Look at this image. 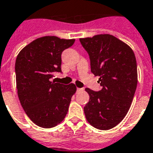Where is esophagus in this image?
Returning a JSON list of instances; mask_svg holds the SVG:
<instances>
[{
    "mask_svg": "<svg viewBox=\"0 0 153 153\" xmlns=\"http://www.w3.org/2000/svg\"><path fill=\"white\" fill-rule=\"evenodd\" d=\"M77 91H83V88H77Z\"/></svg>",
    "mask_w": 153,
    "mask_h": 153,
    "instance_id": "34e87169",
    "label": "esophagus"
}]
</instances>
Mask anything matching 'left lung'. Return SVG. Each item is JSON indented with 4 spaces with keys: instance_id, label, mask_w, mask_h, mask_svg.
Masks as SVG:
<instances>
[{
    "instance_id": "obj_1",
    "label": "left lung",
    "mask_w": 153,
    "mask_h": 153,
    "mask_svg": "<svg viewBox=\"0 0 153 153\" xmlns=\"http://www.w3.org/2000/svg\"><path fill=\"white\" fill-rule=\"evenodd\" d=\"M88 54L91 72L100 76L101 90L85 88L89 102L83 107L87 120L93 127L107 130L118 125L128 113L137 83L134 53L127 44L110 34L80 38Z\"/></svg>"
}]
</instances>
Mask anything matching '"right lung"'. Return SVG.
<instances>
[{
    "instance_id": "1",
    "label": "right lung",
    "mask_w": 153,
    "mask_h": 153,
    "mask_svg": "<svg viewBox=\"0 0 153 153\" xmlns=\"http://www.w3.org/2000/svg\"><path fill=\"white\" fill-rule=\"evenodd\" d=\"M74 41L46 36L33 41L17 56L19 99L30 120L42 128H52L63 120L76 92L74 83L64 85L51 80L56 72H61L62 51Z\"/></svg>"
}]
</instances>
